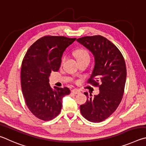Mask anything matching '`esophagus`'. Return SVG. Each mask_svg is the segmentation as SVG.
<instances>
[{"label": "esophagus", "instance_id": "34e87169", "mask_svg": "<svg viewBox=\"0 0 146 146\" xmlns=\"http://www.w3.org/2000/svg\"><path fill=\"white\" fill-rule=\"evenodd\" d=\"M72 93H73L74 94H78L80 93V91L78 90V89H73V90H72Z\"/></svg>", "mask_w": 146, "mask_h": 146}]
</instances>
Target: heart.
Wrapping results in <instances>:
<instances>
[{"instance_id": "heart-1", "label": "heart", "mask_w": 146, "mask_h": 146, "mask_svg": "<svg viewBox=\"0 0 146 146\" xmlns=\"http://www.w3.org/2000/svg\"><path fill=\"white\" fill-rule=\"evenodd\" d=\"M76 55H77L78 59H81V58H88L89 59V55L88 53L85 50H79L76 52Z\"/></svg>"}]
</instances>
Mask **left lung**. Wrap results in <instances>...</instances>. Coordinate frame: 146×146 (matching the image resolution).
<instances>
[{"instance_id":"1","label":"left lung","mask_w":146,"mask_h":146,"mask_svg":"<svg viewBox=\"0 0 146 146\" xmlns=\"http://www.w3.org/2000/svg\"><path fill=\"white\" fill-rule=\"evenodd\" d=\"M92 54L94 66L89 83L98 86V95H89L80 106L82 115L88 121L100 122L116 110L122 99L126 80V67L121 52L110 41L102 36H84L77 39ZM95 78V80H93Z\"/></svg>"}]
</instances>
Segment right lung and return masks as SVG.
I'll list each match as a JSON object with an SVG mask.
<instances>
[{
	"label": "right lung",
	"instance_id": "add662e5",
	"mask_svg": "<svg viewBox=\"0 0 146 146\" xmlns=\"http://www.w3.org/2000/svg\"><path fill=\"white\" fill-rule=\"evenodd\" d=\"M76 38L45 36L27 50L22 63L21 86L25 103L37 118L50 121L60 113L67 87L50 86L49 76L60 67L63 52Z\"/></svg>",
	"mask_w": 146,
	"mask_h": 146
}]
</instances>
